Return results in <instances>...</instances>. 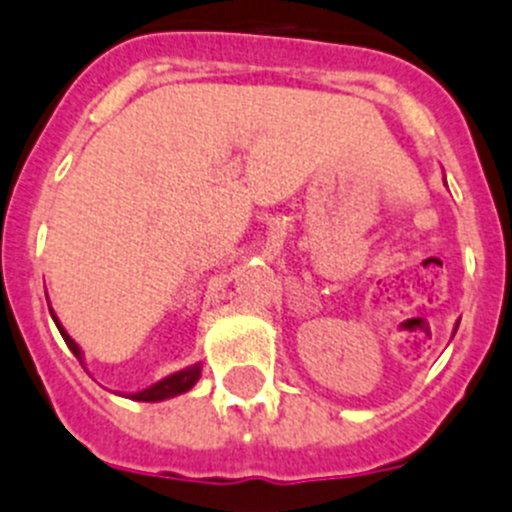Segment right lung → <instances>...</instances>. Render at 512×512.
<instances>
[{"label":"right lung","mask_w":512,"mask_h":512,"mask_svg":"<svg viewBox=\"0 0 512 512\" xmlns=\"http://www.w3.org/2000/svg\"><path fill=\"white\" fill-rule=\"evenodd\" d=\"M50 313H52V310H50ZM52 318H55V315H52ZM55 323H57V318H55ZM57 328H60L62 338H65V343H68V348H70V351H73L75 356H78V361H80V364H83V356H80V348H78V343H75L73 338L68 336V333L62 331V326H60V323H57ZM199 374H202V366H199V364H194V366H189V369L179 371V374H171V376H166L164 381H159V384H154V386H151V389H143V391H138V394H133V399H138V401H161V399H169V396L184 394V391H189L191 386L197 384Z\"/></svg>","instance_id":"obj_1"}]
</instances>
